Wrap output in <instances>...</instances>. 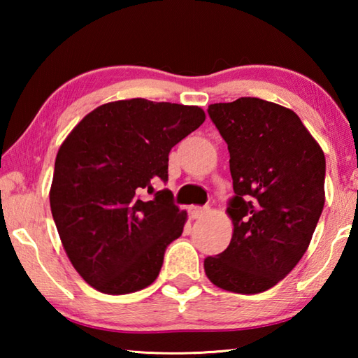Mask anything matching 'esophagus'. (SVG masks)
<instances>
[{"mask_svg": "<svg viewBox=\"0 0 358 358\" xmlns=\"http://www.w3.org/2000/svg\"><path fill=\"white\" fill-rule=\"evenodd\" d=\"M187 213H189V217H192V220H197V217H202L205 213H207V208L203 207H189L187 208Z\"/></svg>", "mask_w": 358, "mask_h": 358, "instance_id": "34e87169", "label": "esophagus"}]
</instances>
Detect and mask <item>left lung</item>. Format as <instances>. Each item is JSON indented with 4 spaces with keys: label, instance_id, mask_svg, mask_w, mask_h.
<instances>
[{
    "label": "left lung",
    "instance_id": "8db88e82",
    "mask_svg": "<svg viewBox=\"0 0 358 358\" xmlns=\"http://www.w3.org/2000/svg\"><path fill=\"white\" fill-rule=\"evenodd\" d=\"M227 143L234 197L229 246L203 260L215 286L259 294L273 287L310 246L325 202V156L299 115L275 102L240 98L208 107Z\"/></svg>",
    "mask_w": 358,
    "mask_h": 358
}]
</instances>
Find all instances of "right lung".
<instances>
[{
  "label": "right lung",
  "instance_id": "1",
  "mask_svg": "<svg viewBox=\"0 0 358 358\" xmlns=\"http://www.w3.org/2000/svg\"><path fill=\"white\" fill-rule=\"evenodd\" d=\"M205 121L197 106L142 98L90 112L58 150L50 208L71 264L96 290L137 292L159 275L186 211L169 189L143 201L155 180H169V153Z\"/></svg>",
  "mask_w": 358,
  "mask_h": 358
}]
</instances>
